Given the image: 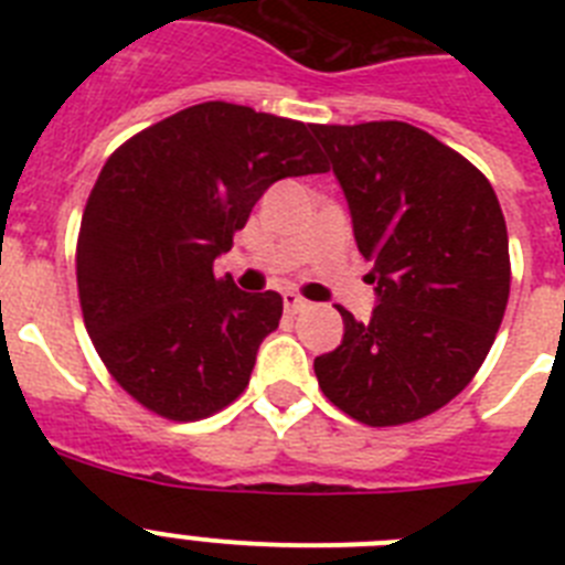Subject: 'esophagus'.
<instances>
[{"instance_id":"1","label":"esophagus","mask_w":565,"mask_h":565,"mask_svg":"<svg viewBox=\"0 0 565 565\" xmlns=\"http://www.w3.org/2000/svg\"><path fill=\"white\" fill-rule=\"evenodd\" d=\"M282 302H286V311H288V313H299V311H302V308L308 306L306 299L299 297V294H294V291L282 294Z\"/></svg>"}]
</instances>
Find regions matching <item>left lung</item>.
I'll return each mask as SVG.
<instances>
[{
	"label": "left lung",
	"instance_id": "1",
	"mask_svg": "<svg viewBox=\"0 0 565 565\" xmlns=\"http://www.w3.org/2000/svg\"><path fill=\"white\" fill-rule=\"evenodd\" d=\"M348 198L379 306L313 359L319 387L371 427L430 416L472 382L509 299V237L495 189L472 163L404 121L313 124Z\"/></svg>",
	"mask_w": 565,
	"mask_h": 565
}]
</instances>
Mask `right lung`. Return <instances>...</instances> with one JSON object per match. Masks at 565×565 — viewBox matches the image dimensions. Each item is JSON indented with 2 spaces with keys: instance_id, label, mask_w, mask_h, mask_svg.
<instances>
[{
  "instance_id": "1",
  "label": "right lung",
  "mask_w": 565,
  "mask_h": 565,
  "mask_svg": "<svg viewBox=\"0 0 565 565\" xmlns=\"http://www.w3.org/2000/svg\"><path fill=\"white\" fill-rule=\"evenodd\" d=\"M311 127L206 102L104 163L78 232V299L102 362L147 411L198 422L246 391L282 297L239 291L212 266L274 181L328 172Z\"/></svg>"
}]
</instances>
